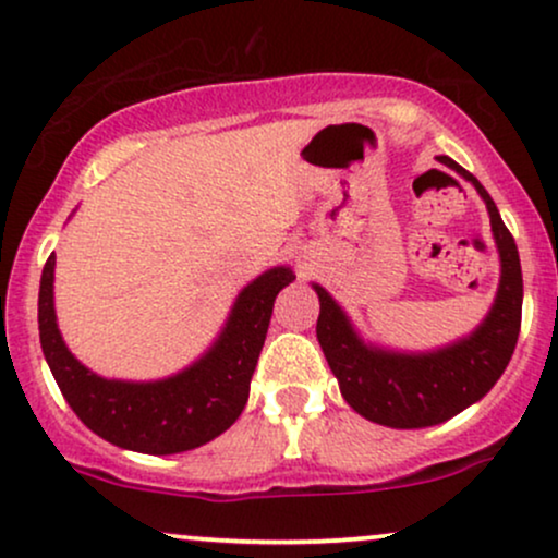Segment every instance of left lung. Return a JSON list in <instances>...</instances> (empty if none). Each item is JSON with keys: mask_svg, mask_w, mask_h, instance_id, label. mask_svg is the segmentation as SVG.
I'll return each instance as SVG.
<instances>
[{"mask_svg": "<svg viewBox=\"0 0 558 558\" xmlns=\"http://www.w3.org/2000/svg\"><path fill=\"white\" fill-rule=\"evenodd\" d=\"M438 159L475 185L488 207L493 241L501 259L496 299L470 336L433 351H396L367 343L341 304L323 286L312 283L319 296L317 341L345 403L364 420L399 430L440 425L483 399L504 375L520 338L522 267L517 243L483 183L451 157Z\"/></svg>", "mask_w": 558, "mask_h": 558, "instance_id": "1", "label": "left lung"}]
</instances>
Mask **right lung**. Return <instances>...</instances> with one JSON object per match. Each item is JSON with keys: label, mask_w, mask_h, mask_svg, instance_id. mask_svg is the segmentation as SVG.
Segmentation results:
<instances>
[{"label": "right lung", "mask_w": 558, "mask_h": 558, "mask_svg": "<svg viewBox=\"0 0 558 558\" xmlns=\"http://www.w3.org/2000/svg\"><path fill=\"white\" fill-rule=\"evenodd\" d=\"M296 275L280 265L235 296L220 336L194 364L162 380H107L62 341L54 312V254L38 288V336L57 386L78 420L112 446L138 453H181L226 433L248 401L254 367L270 328L275 296Z\"/></svg>", "instance_id": "obj_1"}]
</instances>
